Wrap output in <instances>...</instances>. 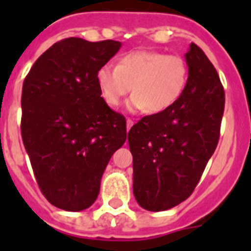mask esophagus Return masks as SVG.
I'll list each match as a JSON object with an SVG mask.
<instances>
[{"label":"esophagus","mask_w":251,"mask_h":251,"mask_svg":"<svg viewBox=\"0 0 251 251\" xmlns=\"http://www.w3.org/2000/svg\"><path fill=\"white\" fill-rule=\"evenodd\" d=\"M134 125V122L131 121V120H127V121H126V129L127 130H130L131 129V126Z\"/></svg>","instance_id":"34e87169"}]
</instances>
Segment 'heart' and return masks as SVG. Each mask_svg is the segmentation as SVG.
I'll return each instance as SVG.
<instances>
[{"label": "heart", "instance_id": "1", "mask_svg": "<svg viewBox=\"0 0 251 251\" xmlns=\"http://www.w3.org/2000/svg\"><path fill=\"white\" fill-rule=\"evenodd\" d=\"M187 82V65L182 57L161 52H131L120 60L117 68L99 69L98 84L106 104L117 106L131 91L133 112L147 109L161 113L178 101Z\"/></svg>", "mask_w": 251, "mask_h": 251}]
</instances>
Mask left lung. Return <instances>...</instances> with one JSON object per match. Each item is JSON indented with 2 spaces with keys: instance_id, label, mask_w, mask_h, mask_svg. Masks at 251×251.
<instances>
[{
  "instance_id": "8db88e82",
  "label": "left lung",
  "mask_w": 251,
  "mask_h": 251,
  "mask_svg": "<svg viewBox=\"0 0 251 251\" xmlns=\"http://www.w3.org/2000/svg\"><path fill=\"white\" fill-rule=\"evenodd\" d=\"M185 60L189 76L178 101L143 117L127 134L134 197L142 208L153 212L190 197L220 135L226 94L218 72L194 43Z\"/></svg>"
}]
</instances>
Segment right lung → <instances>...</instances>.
<instances>
[{"label": "right lung", "instance_id": "add662e5", "mask_svg": "<svg viewBox=\"0 0 251 251\" xmlns=\"http://www.w3.org/2000/svg\"><path fill=\"white\" fill-rule=\"evenodd\" d=\"M121 43L69 37L45 50L22 90V139L41 193L65 211L92 206L126 121L101 98L98 72Z\"/></svg>", "mask_w": 251, "mask_h": 251}]
</instances>
